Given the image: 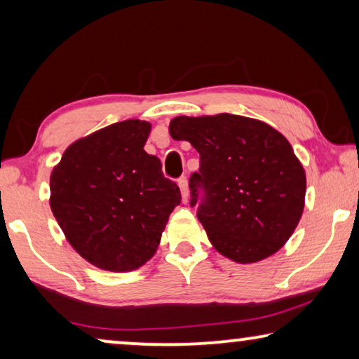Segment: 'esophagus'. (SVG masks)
Returning <instances> with one entry per match:
<instances>
[{
	"label": "esophagus",
	"instance_id": "esophagus-1",
	"mask_svg": "<svg viewBox=\"0 0 359 359\" xmlns=\"http://www.w3.org/2000/svg\"><path fill=\"white\" fill-rule=\"evenodd\" d=\"M178 186H180V191H181V196H183V203H188V181L183 176V178L178 180Z\"/></svg>",
	"mask_w": 359,
	"mask_h": 359
}]
</instances>
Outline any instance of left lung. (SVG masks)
Instances as JSON below:
<instances>
[{
	"mask_svg": "<svg viewBox=\"0 0 359 359\" xmlns=\"http://www.w3.org/2000/svg\"><path fill=\"white\" fill-rule=\"evenodd\" d=\"M175 140L201 156L189 180L191 205L209 242L235 263H257L284 247L306 204V171L281 132L235 114L178 116Z\"/></svg>",
	"mask_w": 359,
	"mask_h": 359,
	"instance_id": "obj_1",
	"label": "left lung"
}]
</instances>
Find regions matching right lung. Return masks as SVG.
Instances as JSON below:
<instances>
[{
	"label": "right lung",
	"mask_w": 359,
	"mask_h": 359,
	"mask_svg": "<svg viewBox=\"0 0 359 359\" xmlns=\"http://www.w3.org/2000/svg\"><path fill=\"white\" fill-rule=\"evenodd\" d=\"M151 124L127 119L78 139L50 175V209L75 252L106 271L140 268L156 253L180 188L144 150Z\"/></svg>",
	"instance_id": "add662e5"
}]
</instances>
